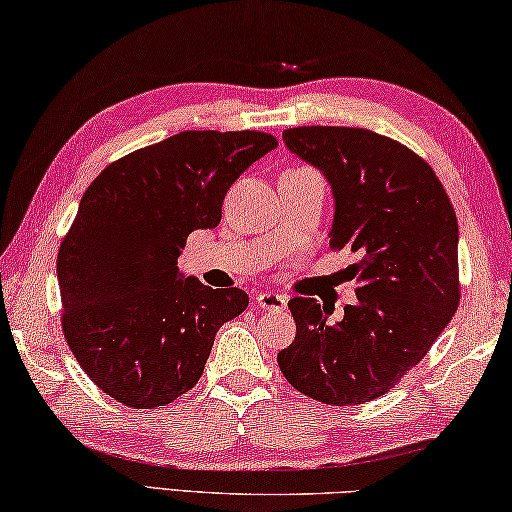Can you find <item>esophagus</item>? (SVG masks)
<instances>
[{
  "label": "esophagus",
  "instance_id": "1",
  "mask_svg": "<svg viewBox=\"0 0 512 512\" xmlns=\"http://www.w3.org/2000/svg\"><path fill=\"white\" fill-rule=\"evenodd\" d=\"M256 301L263 311H286V306H288V297L279 295V292H274V290L261 292V295L256 297Z\"/></svg>",
  "mask_w": 512,
  "mask_h": 512
}]
</instances>
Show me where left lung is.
I'll use <instances>...</instances> for the list:
<instances>
[{
    "label": "left lung",
    "instance_id": "1",
    "mask_svg": "<svg viewBox=\"0 0 512 512\" xmlns=\"http://www.w3.org/2000/svg\"><path fill=\"white\" fill-rule=\"evenodd\" d=\"M283 140L331 183V249L349 247L360 261L349 267L358 301L340 322H326L313 297L288 301L297 335L276 360L301 395L363 404L395 388L456 313L454 206L424 158L374 131L297 127Z\"/></svg>",
    "mask_w": 512,
    "mask_h": 512
}]
</instances>
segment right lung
<instances>
[{"instance_id":"right-lung-1","label":"right lung","mask_w":512,"mask_h":512,"mask_svg":"<svg viewBox=\"0 0 512 512\" xmlns=\"http://www.w3.org/2000/svg\"><path fill=\"white\" fill-rule=\"evenodd\" d=\"M279 145L263 131H181L106 167L83 192L58 249L63 333L90 381L129 408L172 404L199 381L224 322L249 304L177 267L197 229L251 163Z\"/></svg>"}]
</instances>
